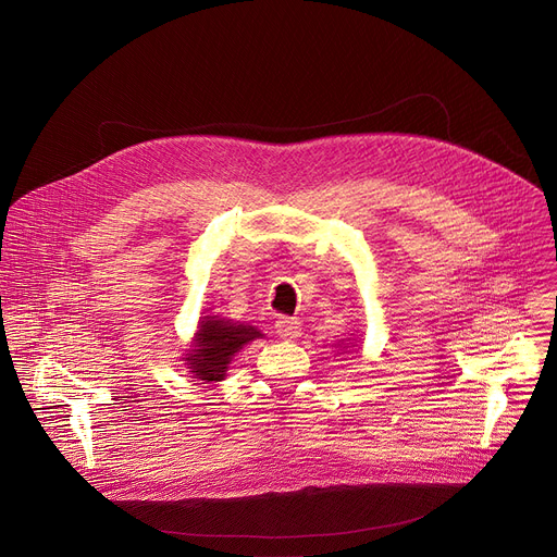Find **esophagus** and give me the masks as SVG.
Here are the masks:
<instances>
[{
    "mask_svg": "<svg viewBox=\"0 0 557 557\" xmlns=\"http://www.w3.org/2000/svg\"><path fill=\"white\" fill-rule=\"evenodd\" d=\"M275 330L284 341H295L301 336V321L295 317H280L275 321Z\"/></svg>",
    "mask_w": 557,
    "mask_h": 557,
    "instance_id": "esophagus-1",
    "label": "esophagus"
}]
</instances>
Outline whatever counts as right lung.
Segmentation results:
<instances>
[{"label":"right lung","mask_w":557,"mask_h":557,"mask_svg":"<svg viewBox=\"0 0 557 557\" xmlns=\"http://www.w3.org/2000/svg\"><path fill=\"white\" fill-rule=\"evenodd\" d=\"M264 334L247 323H234L232 319L203 317L195 336L190 354H185L188 369H193L195 379L206 383H219L225 379L232 358L251 341L262 338Z\"/></svg>","instance_id":"add662e5"}]
</instances>
